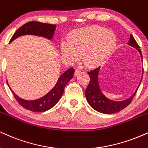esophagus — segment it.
<instances>
[{
  "label": "esophagus",
  "mask_w": 148,
  "mask_h": 148,
  "mask_svg": "<svg viewBox=\"0 0 148 148\" xmlns=\"http://www.w3.org/2000/svg\"><path fill=\"white\" fill-rule=\"evenodd\" d=\"M81 72V70L80 69H79V68H76V69H75V72H74V75L75 76H76V75H78V74H79L80 72Z\"/></svg>",
  "instance_id": "esophagus-1"
}]
</instances>
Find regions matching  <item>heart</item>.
<instances>
[{
  "instance_id": "obj_1",
  "label": "heart",
  "mask_w": 148,
  "mask_h": 148,
  "mask_svg": "<svg viewBox=\"0 0 148 148\" xmlns=\"http://www.w3.org/2000/svg\"><path fill=\"white\" fill-rule=\"evenodd\" d=\"M116 42V36L112 30L100 26L88 27L69 34L67 42L60 45V53L68 62L77 61L82 56L87 66L94 67L106 61Z\"/></svg>"
}]
</instances>
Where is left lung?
Segmentation results:
<instances>
[{
  "label": "left lung",
  "instance_id": "1",
  "mask_svg": "<svg viewBox=\"0 0 148 148\" xmlns=\"http://www.w3.org/2000/svg\"><path fill=\"white\" fill-rule=\"evenodd\" d=\"M127 44L131 47L135 48L139 52L141 61H143V56H142V53L140 51L139 46L138 45L137 42L135 40L132 35H130L129 41ZM100 70V67L97 68L92 69V70L88 72V74L90 77V81L89 83L88 88L85 90V97H86L87 101L90 106L95 110L96 111L103 114H114L116 112H120L121 110H123L127 106L130 104L132 100L136 94L137 90H138V87L140 84L141 79L139 83V85L137 87L136 90L135 92L132 94L131 97L128 99H126L123 101H113L111 99H108L101 92V90L99 86V73ZM143 74V69L142 72V75Z\"/></svg>",
  "mask_w": 148,
  "mask_h": 148
}]
</instances>
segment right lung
<instances>
[{"mask_svg": "<svg viewBox=\"0 0 148 148\" xmlns=\"http://www.w3.org/2000/svg\"><path fill=\"white\" fill-rule=\"evenodd\" d=\"M56 28V25L31 21V22L24 24L16 30V32L14 34L13 36L12 37L10 43L18 37L24 35L38 36L44 37L51 40L54 35ZM74 74V69L73 67L68 69L60 75L55 86L47 94L40 99L31 101L25 100L17 96L12 91L8 82L7 83L15 99L23 108L32 112H45L51 109L58 102L63 94L64 88L69 81L72 79Z\"/></svg>", "mask_w": 148, "mask_h": 148, "instance_id": "add662e5", "label": "right lung"}]
</instances>
